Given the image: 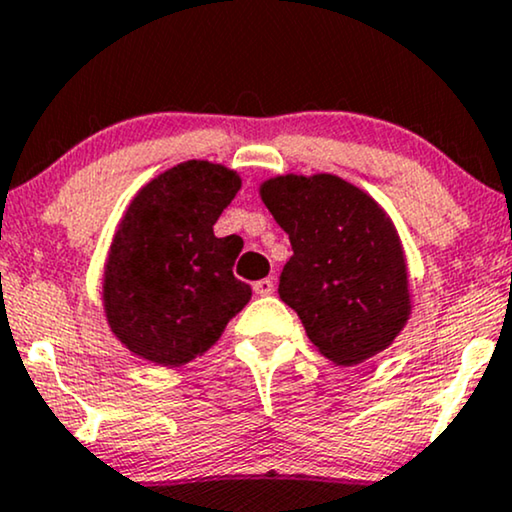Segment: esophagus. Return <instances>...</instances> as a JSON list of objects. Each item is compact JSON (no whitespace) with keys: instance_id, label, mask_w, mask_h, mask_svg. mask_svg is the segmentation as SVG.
<instances>
[{"instance_id":"obj_1","label":"esophagus","mask_w":512,"mask_h":512,"mask_svg":"<svg viewBox=\"0 0 512 512\" xmlns=\"http://www.w3.org/2000/svg\"><path fill=\"white\" fill-rule=\"evenodd\" d=\"M252 291H255L257 295H272L274 293V281L272 279L255 281V283H252Z\"/></svg>"}]
</instances>
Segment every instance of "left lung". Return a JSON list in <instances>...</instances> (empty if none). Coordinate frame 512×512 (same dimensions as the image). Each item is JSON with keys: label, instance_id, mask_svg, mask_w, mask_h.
<instances>
[{"label": "left lung", "instance_id": "8db88e82", "mask_svg": "<svg viewBox=\"0 0 512 512\" xmlns=\"http://www.w3.org/2000/svg\"><path fill=\"white\" fill-rule=\"evenodd\" d=\"M262 202L291 238L279 295L336 365H360L410 319L408 267L389 214L334 174L276 176Z\"/></svg>", "mask_w": 512, "mask_h": 512}]
</instances>
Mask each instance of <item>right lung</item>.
Instances as JSON below:
<instances>
[{"label": "right lung", "instance_id": "right-lung-1", "mask_svg": "<svg viewBox=\"0 0 512 512\" xmlns=\"http://www.w3.org/2000/svg\"><path fill=\"white\" fill-rule=\"evenodd\" d=\"M240 190L221 164L190 159L138 190L104 264V315L131 353L181 367L207 353L248 305L252 288L233 276L240 243L214 224Z\"/></svg>", "mask_w": 512, "mask_h": 512}]
</instances>
